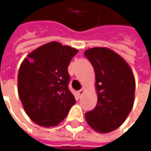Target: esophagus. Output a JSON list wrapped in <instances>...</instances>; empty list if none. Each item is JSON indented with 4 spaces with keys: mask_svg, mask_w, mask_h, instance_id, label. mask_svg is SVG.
Segmentation results:
<instances>
[{
    "mask_svg": "<svg viewBox=\"0 0 151 151\" xmlns=\"http://www.w3.org/2000/svg\"><path fill=\"white\" fill-rule=\"evenodd\" d=\"M84 92H85V88H82L81 90H79L78 93H79V96H80V97H81V96H82V94L84 93Z\"/></svg>",
    "mask_w": 151,
    "mask_h": 151,
    "instance_id": "esophagus-1",
    "label": "esophagus"
}]
</instances>
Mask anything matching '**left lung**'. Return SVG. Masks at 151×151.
<instances>
[{"instance_id": "1", "label": "left lung", "mask_w": 151, "mask_h": 151, "mask_svg": "<svg viewBox=\"0 0 151 151\" xmlns=\"http://www.w3.org/2000/svg\"><path fill=\"white\" fill-rule=\"evenodd\" d=\"M84 55L95 74L97 105L85 113L88 124L100 132L107 133L119 128L131 113L135 96L133 72L118 53L106 47H94Z\"/></svg>"}]
</instances>
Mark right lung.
I'll use <instances>...</instances> for the list:
<instances>
[{
  "mask_svg": "<svg viewBox=\"0 0 151 151\" xmlns=\"http://www.w3.org/2000/svg\"><path fill=\"white\" fill-rule=\"evenodd\" d=\"M78 50L52 41L28 54L18 74V93L28 117L43 127L56 126L76 103L68 88V66Z\"/></svg>",
  "mask_w": 151,
  "mask_h": 151,
  "instance_id": "right-lung-1",
  "label": "right lung"
}]
</instances>
